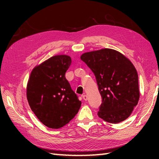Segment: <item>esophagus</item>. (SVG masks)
I'll return each mask as SVG.
<instances>
[{"instance_id":"obj_1","label":"esophagus","mask_w":159,"mask_h":159,"mask_svg":"<svg viewBox=\"0 0 159 159\" xmlns=\"http://www.w3.org/2000/svg\"><path fill=\"white\" fill-rule=\"evenodd\" d=\"M83 100H87V99H88V96L86 95V94H84V95H83Z\"/></svg>"}]
</instances>
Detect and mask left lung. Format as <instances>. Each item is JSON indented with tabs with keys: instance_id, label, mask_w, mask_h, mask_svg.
Wrapping results in <instances>:
<instances>
[{
	"instance_id": "obj_1",
	"label": "left lung",
	"mask_w": 159,
	"mask_h": 159,
	"mask_svg": "<svg viewBox=\"0 0 159 159\" xmlns=\"http://www.w3.org/2000/svg\"><path fill=\"white\" fill-rule=\"evenodd\" d=\"M80 59L93 72L102 98L98 116L112 124L126 120L140 96L138 74L133 63L111 48L85 52Z\"/></svg>"
}]
</instances>
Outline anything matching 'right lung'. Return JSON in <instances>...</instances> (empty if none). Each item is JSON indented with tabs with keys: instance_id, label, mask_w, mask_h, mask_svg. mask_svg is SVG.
<instances>
[{
	"instance_id": "1",
	"label": "right lung",
	"mask_w": 159,
	"mask_h": 159,
	"mask_svg": "<svg viewBox=\"0 0 159 159\" xmlns=\"http://www.w3.org/2000/svg\"><path fill=\"white\" fill-rule=\"evenodd\" d=\"M72 59L66 55L50 57L31 71L26 86V98L32 111L50 128L69 123L81 106L65 74Z\"/></svg>"
}]
</instances>
